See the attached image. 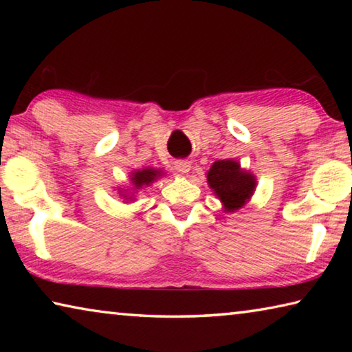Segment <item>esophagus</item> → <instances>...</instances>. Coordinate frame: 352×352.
I'll list each match as a JSON object with an SVG mask.
<instances>
[{
  "label": "esophagus",
  "instance_id": "34e87169",
  "mask_svg": "<svg viewBox=\"0 0 352 352\" xmlns=\"http://www.w3.org/2000/svg\"><path fill=\"white\" fill-rule=\"evenodd\" d=\"M175 169L180 172V174H188L190 170V163L186 162V160H182V162L175 163Z\"/></svg>",
  "mask_w": 352,
  "mask_h": 352
}]
</instances>
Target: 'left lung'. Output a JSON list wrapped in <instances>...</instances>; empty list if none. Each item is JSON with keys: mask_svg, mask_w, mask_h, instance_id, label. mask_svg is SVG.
Segmentation results:
<instances>
[{"mask_svg": "<svg viewBox=\"0 0 352 352\" xmlns=\"http://www.w3.org/2000/svg\"><path fill=\"white\" fill-rule=\"evenodd\" d=\"M208 184L222 201L223 210L233 212L241 210L256 189V177L243 170L234 160H219L206 174Z\"/></svg>", "mask_w": 352, "mask_h": 352, "instance_id": "left-lung-1", "label": "left lung"}]
</instances>
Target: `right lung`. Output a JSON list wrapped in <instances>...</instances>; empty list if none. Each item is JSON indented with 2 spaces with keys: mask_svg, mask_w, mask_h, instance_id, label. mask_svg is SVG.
Returning <instances> with one entry per match:
<instances>
[{
  "mask_svg": "<svg viewBox=\"0 0 352 352\" xmlns=\"http://www.w3.org/2000/svg\"><path fill=\"white\" fill-rule=\"evenodd\" d=\"M163 175V172L160 169H153V168H146V169H140V170H133L132 174H130V180H132V186L133 190H140L141 188L144 186H151V184ZM124 192V190H121ZM122 197L126 200H132L133 197H130L127 194H122Z\"/></svg>",
  "mask_w": 352,
  "mask_h": 352,
  "instance_id": "add662e5",
  "label": "right lung"
}]
</instances>
